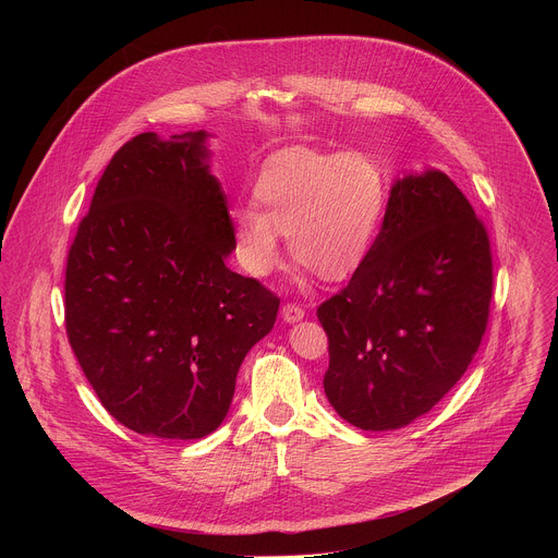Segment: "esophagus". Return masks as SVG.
Segmentation results:
<instances>
[{
	"label": "esophagus",
	"instance_id": "obj_1",
	"mask_svg": "<svg viewBox=\"0 0 558 558\" xmlns=\"http://www.w3.org/2000/svg\"><path fill=\"white\" fill-rule=\"evenodd\" d=\"M282 317H284V323H289V325L300 323L302 317H304V308L300 304H295V302H287L282 306Z\"/></svg>",
	"mask_w": 558,
	"mask_h": 558
}]
</instances>
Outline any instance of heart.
<instances>
[{"instance_id":"b5f03b06","label":"heart","mask_w":558,"mask_h":558,"mask_svg":"<svg viewBox=\"0 0 558 558\" xmlns=\"http://www.w3.org/2000/svg\"><path fill=\"white\" fill-rule=\"evenodd\" d=\"M254 203L229 214L235 254L256 278L280 265L278 235L293 260L325 280L351 278L379 233L388 185L381 168L360 151L293 147L274 154L254 183Z\"/></svg>"}]
</instances>
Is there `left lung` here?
<instances>
[{
  "mask_svg": "<svg viewBox=\"0 0 558 558\" xmlns=\"http://www.w3.org/2000/svg\"><path fill=\"white\" fill-rule=\"evenodd\" d=\"M490 298L488 231L461 190L439 170L395 181L368 258L317 306L336 413L362 430L428 413L480 349Z\"/></svg>",
  "mask_w": 558,
  "mask_h": 558,
  "instance_id": "obj_1",
  "label": "left lung"
}]
</instances>
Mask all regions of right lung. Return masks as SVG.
<instances>
[{"instance_id": "obj_1", "label": "right lung", "mask_w": 558, "mask_h": 558, "mask_svg": "<svg viewBox=\"0 0 558 558\" xmlns=\"http://www.w3.org/2000/svg\"><path fill=\"white\" fill-rule=\"evenodd\" d=\"M207 134L143 132L112 156L65 265V333L104 409L156 439H201L280 298L231 271Z\"/></svg>"}]
</instances>
